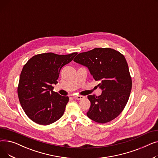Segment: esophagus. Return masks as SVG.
I'll return each mask as SVG.
<instances>
[{"instance_id":"34e87169","label":"esophagus","mask_w":158,"mask_h":158,"mask_svg":"<svg viewBox=\"0 0 158 158\" xmlns=\"http://www.w3.org/2000/svg\"><path fill=\"white\" fill-rule=\"evenodd\" d=\"M73 99H75V100H81V99L84 98V97L83 96H81V95H76V96H73Z\"/></svg>"}]
</instances>
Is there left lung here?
<instances>
[{
  "instance_id": "1",
  "label": "left lung",
  "mask_w": 158,
  "mask_h": 158,
  "mask_svg": "<svg viewBox=\"0 0 158 158\" xmlns=\"http://www.w3.org/2000/svg\"><path fill=\"white\" fill-rule=\"evenodd\" d=\"M75 62L88 68L97 86L99 96L88 95L91 106L86 114L92 120L104 123L122 113L126 106L132 88V79L125 57L110 48H95L79 54Z\"/></svg>"
}]
</instances>
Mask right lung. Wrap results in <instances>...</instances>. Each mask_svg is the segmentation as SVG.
<instances>
[{"instance_id": "obj_1", "label": "right lung", "mask_w": 158, "mask_h": 158, "mask_svg": "<svg viewBox=\"0 0 158 158\" xmlns=\"http://www.w3.org/2000/svg\"><path fill=\"white\" fill-rule=\"evenodd\" d=\"M77 54H40L24 64L17 92L22 109L32 121L47 126L62 117L69 98L54 92L52 85L57 83L61 68Z\"/></svg>"}]
</instances>
